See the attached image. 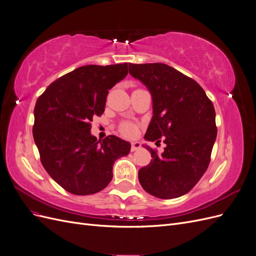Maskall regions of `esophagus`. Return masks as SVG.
Segmentation results:
<instances>
[{
  "mask_svg": "<svg viewBox=\"0 0 256 256\" xmlns=\"http://www.w3.org/2000/svg\"><path fill=\"white\" fill-rule=\"evenodd\" d=\"M141 147V143L140 142H132L131 143V152H136Z\"/></svg>",
  "mask_w": 256,
  "mask_h": 256,
  "instance_id": "1",
  "label": "esophagus"
}]
</instances>
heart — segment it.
Here are the masks:
<instances>
[{
	"mask_svg": "<svg viewBox=\"0 0 256 256\" xmlns=\"http://www.w3.org/2000/svg\"><path fill=\"white\" fill-rule=\"evenodd\" d=\"M120 132L125 136L131 138V136H136V126L132 125V124H130V122H122L120 127Z\"/></svg>",
	"mask_w": 256,
	"mask_h": 256,
	"instance_id": "obj_1",
	"label": "heart"
}]
</instances>
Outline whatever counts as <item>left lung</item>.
<instances>
[{
    "mask_svg": "<svg viewBox=\"0 0 256 256\" xmlns=\"http://www.w3.org/2000/svg\"><path fill=\"white\" fill-rule=\"evenodd\" d=\"M129 74L152 98L145 140L157 143L162 138L166 144L161 154L144 145L152 159L138 170V182L156 198H180L194 187L210 161L216 138L214 104L198 82L166 64H129Z\"/></svg>",
    "mask_w": 256,
    "mask_h": 256,
    "instance_id": "left-lung-1",
    "label": "left lung"
}]
</instances>
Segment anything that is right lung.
<instances>
[{
    "label": "right lung",
    "mask_w": 256,
    "mask_h": 256,
    "mask_svg": "<svg viewBox=\"0 0 256 256\" xmlns=\"http://www.w3.org/2000/svg\"><path fill=\"white\" fill-rule=\"evenodd\" d=\"M127 74V63L82 66L51 83L37 99L33 136L42 164L72 194L104 189L115 160L130 152V143L118 136L97 141L90 134V122L104 113L109 90Z\"/></svg>",
    "instance_id": "1"
}]
</instances>
